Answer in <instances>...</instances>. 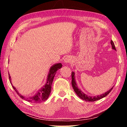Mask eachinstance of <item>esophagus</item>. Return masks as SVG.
Returning <instances> with one entry per match:
<instances>
[{
  "mask_svg": "<svg viewBox=\"0 0 127 127\" xmlns=\"http://www.w3.org/2000/svg\"><path fill=\"white\" fill-rule=\"evenodd\" d=\"M70 61H71V58L70 57H66L64 59V61H63L64 63L65 64L69 63Z\"/></svg>",
  "mask_w": 127,
  "mask_h": 127,
  "instance_id": "esophagus-1",
  "label": "esophagus"
}]
</instances>
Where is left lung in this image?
Wrapping results in <instances>:
<instances>
[{"label": "left lung", "instance_id": "obj_1", "mask_svg": "<svg viewBox=\"0 0 127 127\" xmlns=\"http://www.w3.org/2000/svg\"><path fill=\"white\" fill-rule=\"evenodd\" d=\"M111 46H112V49L114 50H116L115 45L114 44V42L112 40H111ZM75 73L74 72H72V85L73 87V89L74 92H76V94L77 95V96H78L79 97H80L81 99L86 101H90V102H92V101H97L101 99V98H102L103 97L106 96L107 95L110 93V91L112 90L113 89V87H112L111 89L109 90V91H106L105 93H104L102 94H101L100 95L97 96H88L87 95L83 93V92L81 91L80 89H79L77 85L76 79H75Z\"/></svg>", "mask_w": 127, "mask_h": 127}]
</instances>
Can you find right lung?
Here are the masks:
<instances>
[{"label": "right lung", "mask_w": 127, "mask_h": 127, "mask_svg": "<svg viewBox=\"0 0 127 127\" xmlns=\"http://www.w3.org/2000/svg\"><path fill=\"white\" fill-rule=\"evenodd\" d=\"M62 66V63L55 64H54L53 66H51L50 70H49L48 77H47L46 82L45 83V85L43 86L42 87H41L40 89L37 90V91L36 92L35 94L33 96H31V97H25V96H23L22 95L19 93L18 91H17V90L12 85L11 82V79H10L11 77H10L9 74V81L10 83H11L13 88L14 90L17 92V94L20 96V97L21 98L26 100L29 102H31L32 103H40L42 101H45L48 99V98L49 97L51 92V85H52L53 81L54 79V78L55 75L56 74V73H57V70L59 69L60 68H61Z\"/></svg>", "instance_id": "add662e5"}]
</instances>
